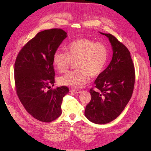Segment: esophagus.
Masks as SVG:
<instances>
[{
  "instance_id": "esophagus-1",
  "label": "esophagus",
  "mask_w": 151,
  "mask_h": 151,
  "mask_svg": "<svg viewBox=\"0 0 151 151\" xmlns=\"http://www.w3.org/2000/svg\"><path fill=\"white\" fill-rule=\"evenodd\" d=\"M71 91L73 92L74 93H80L81 92V91L80 90H78V89H71Z\"/></svg>"
}]
</instances>
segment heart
I'll use <instances>...</instances> for the list:
<instances>
[{"label": "heart", "mask_w": 151, "mask_h": 151, "mask_svg": "<svg viewBox=\"0 0 151 151\" xmlns=\"http://www.w3.org/2000/svg\"><path fill=\"white\" fill-rule=\"evenodd\" d=\"M66 51H55L52 63L60 73L65 72L71 61H76L77 70L70 71L59 78L60 84L80 88L89 81L90 76L97 77L105 70L109 56L107 46L101 42H96L88 38H80L71 42L66 47Z\"/></svg>", "instance_id": "obj_1"}]
</instances>
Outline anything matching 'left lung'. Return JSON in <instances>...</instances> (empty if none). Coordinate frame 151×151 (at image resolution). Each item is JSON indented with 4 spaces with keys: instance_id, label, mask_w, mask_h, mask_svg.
I'll return each instance as SVG.
<instances>
[{
    "instance_id": "8db88e82",
    "label": "left lung",
    "mask_w": 151,
    "mask_h": 151,
    "mask_svg": "<svg viewBox=\"0 0 151 151\" xmlns=\"http://www.w3.org/2000/svg\"><path fill=\"white\" fill-rule=\"evenodd\" d=\"M100 34L109 38L113 58L94 82L98 91L90 89L91 100L84 114L93 123L104 124L114 120L127 105L134 89L135 71L127 47L113 35Z\"/></svg>"
}]
</instances>
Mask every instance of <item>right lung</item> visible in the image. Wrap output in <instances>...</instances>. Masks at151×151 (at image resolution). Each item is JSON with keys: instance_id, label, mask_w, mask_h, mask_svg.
<instances>
[{"instance_id": "right-lung-1", "label": "right lung", "mask_w": 151, "mask_h": 151, "mask_svg": "<svg viewBox=\"0 0 151 151\" xmlns=\"http://www.w3.org/2000/svg\"><path fill=\"white\" fill-rule=\"evenodd\" d=\"M67 33L61 29L38 32L19 52L14 63L15 89L27 111L36 119L50 122L61 113L67 86L51 88L55 82L52 57Z\"/></svg>"}]
</instances>
